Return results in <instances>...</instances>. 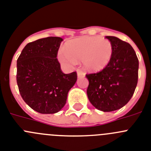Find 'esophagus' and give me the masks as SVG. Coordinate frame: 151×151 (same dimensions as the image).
Here are the masks:
<instances>
[{
    "label": "esophagus",
    "instance_id": "1",
    "mask_svg": "<svg viewBox=\"0 0 151 151\" xmlns=\"http://www.w3.org/2000/svg\"><path fill=\"white\" fill-rule=\"evenodd\" d=\"M77 77H85V74H84V73L83 72L82 70H80V69H78V70H77Z\"/></svg>",
    "mask_w": 151,
    "mask_h": 151
}]
</instances>
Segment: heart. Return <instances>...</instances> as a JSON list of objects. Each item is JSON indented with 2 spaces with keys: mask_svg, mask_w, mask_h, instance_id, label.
I'll return each instance as SVG.
<instances>
[{
  "mask_svg": "<svg viewBox=\"0 0 151 151\" xmlns=\"http://www.w3.org/2000/svg\"><path fill=\"white\" fill-rule=\"evenodd\" d=\"M112 44L99 37H83L65 43V51L58 52V59L64 65H74L82 60L86 70L99 72L108 65L112 57Z\"/></svg>",
  "mask_w": 151,
  "mask_h": 151,
  "instance_id": "heart-1",
  "label": "heart"
}]
</instances>
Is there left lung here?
I'll return each instance as SVG.
<instances>
[{
    "label": "left lung",
    "instance_id": "1",
    "mask_svg": "<svg viewBox=\"0 0 151 151\" xmlns=\"http://www.w3.org/2000/svg\"><path fill=\"white\" fill-rule=\"evenodd\" d=\"M113 53L101 71L86 74L87 96L98 110L110 112L123 108L132 97L138 83V59L129 43L114 36H106Z\"/></svg>",
    "mask_w": 151,
    "mask_h": 151
}]
</instances>
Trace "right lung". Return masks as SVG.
<instances>
[{
    "mask_svg": "<svg viewBox=\"0 0 151 151\" xmlns=\"http://www.w3.org/2000/svg\"><path fill=\"white\" fill-rule=\"evenodd\" d=\"M62 40L48 37L31 42L17 59L20 95L30 108L40 114L59 112L77 81V73L64 74L56 58Z\"/></svg>",
    "mask_w": 151,
    "mask_h": 151,
    "instance_id": "obj_1",
    "label": "right lung"
}]
</instances>
